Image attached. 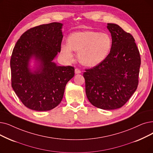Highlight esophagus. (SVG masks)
<instances>
[{"mask_svg": "<svg viewBox=\"0 0 153 153\" xmlns=\"http://www.w3.org/2000/svg\"><path fill=\"white\" fill-rule=\"evenodd\" d=\"M81 70L79 69H78V68L75 69V74H81Z\"/></svg>", "mask_w": 153, "mask_h": 153, "instance_id": "34e87169", "label": "esophagus"}]
</instances>
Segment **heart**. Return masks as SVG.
Masks as SVG:
<instances>
[{
    "instance_id": "heart-1",
    "label": "heart",
    "mask_w": 153,
    "mask_h": 153,
    "mask_svg": "<svg viewBox=\"0 0 153 153\" xmlns=\"http://www.w3.org/2000/svg\"><path fill=\"white\" fill-rule=\"evenodd\" d=\"M112 48L111 37L105 32L92 30L76 32L68 37V45L61 48L62 54L72 57V50L78 53L79 61L88 67L100 64L107 57Z\"/></svg>"
}]
</instances>
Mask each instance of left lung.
<instances>
[{"label": "left lung", "mask_w": 153, "mask_h": 153, "mask_svg": "<svg viewBox=\"0 0 153 153\" xmlns=\"http://www.w3.org/2000/svg\"><path fill=\"white\" fill-rule=\"evenodd\" d=\"M112 48L104 60L85 69V94L96 108L105 110L121 108L136 91L141 57L135 40L115 24H108Z\"/></svg>", "instance_id": "obj_1"}]
</instances>
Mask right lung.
Masks as SVG:
<instances>
[{
  "instance_id": "add662e5",
  "label": "right lung",
  "mask_w": 153,
  "mask_h": 153,
  "mask_svg": "<svg viewBox=\"0 0 153 153\" xmlns=\"http://www.w3.org/2000/svg\"><path fill=\"white\" fill-rule=\"evenodd\" d=\"M62 24L52 22L25 32L16 42L10 59L12 87L26 107L49 111L61 102L65 85L74 76L72 66H58L52 61L61 52ZM34 58L36 69L29 68Z\"/></svg>"
}]
</instances>
